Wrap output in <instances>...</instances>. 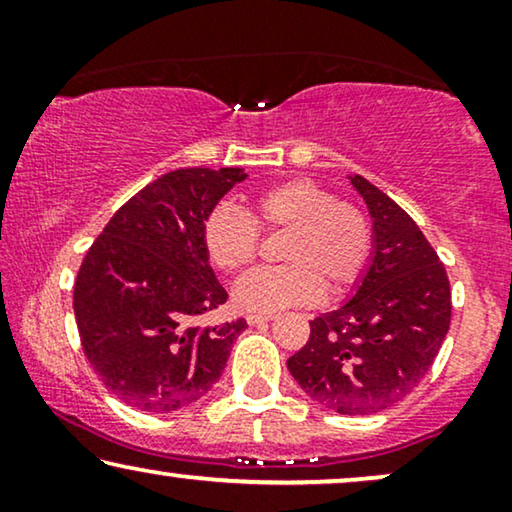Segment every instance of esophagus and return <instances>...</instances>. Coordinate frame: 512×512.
Instances as JSON below:
<instances>
[{
    "instance_id": "1",
    "label": "esophagus",
    "mask_w": 512,
    "mask_h": 512,
    "mask_svg": "<svg viewBox=\"0 0 512 512\" xmlns=\"http://www.w3.org/2000/svg\"><path fill=\"white\" fill-rule=\"evenodd\" d=\"M275 317H272V314H256V312H251V314H247V324L249 326H258V324H268V321H272Z\"/></svg>"
}]
</instances>
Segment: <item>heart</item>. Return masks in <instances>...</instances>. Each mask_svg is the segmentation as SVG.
Segmentation results:
<instances>
[{"label": "heart", "instance_id": "1", "mask_svg": "<svg viewBox=\"0 0 512 512\" xmlns=\"http://www.w3.org/2000/svg\"><path fill=\"white\" fill-rule=\"evenodd\" d=\"M289 230L279 268H258L233 289L242 312L272 314L284 307L310 305L324 284L342 291L361 277L370 256V223L352 202L335 200L310 179H289L263 188L254 198V216L221 202L202 226L207 258L223 272H240L256 258L258 226Z\"/></svg>", "mask_w": 512, "mask_h": 512}]
</instances>
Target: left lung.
Here are the masks:
<instances>
[{"instance_id":"8db88e82","label":"left lung","mask_w":512,"mask_h":512,"mask_svg":"<svg viewBox=\"0 0 512 512\" xmlns=\"http://www.w3.org/2000/svg\"><path fill=\"white\" fill-rule=\"evenodd\" d=\"M366 202L370 256L352 298L310 321V340L286 361L312 401L340 415H375L429 373L452 317L450 279L422 230L389 195L347 174Z\"/></svg>"}]
</instances>
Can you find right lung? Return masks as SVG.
<instances>
[{
	"label": "right lung",
	"instance_id": "obj_1",
	"mask_svg": "<svg viewBox=\"0 0 512 512\" xmlns=\"http://www.w3.org/2000/svg\"><path fill=\"white\" fill-rule=\"evenodd\" d=\"M242 167H188L142 188L83 258L74 317L86 359L111 394L144 412L186 408L226 368L247 321L198 326L228 293L209 265L202 226Z\"/></svg>",
	"mask_w": 512,
	"mask_h": 512
}]
</instances>
